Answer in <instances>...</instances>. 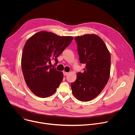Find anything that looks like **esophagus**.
<instances>
[{"label": "esophagus", "instance_id": "1", "mask_svg": "<svg viewBox=\"0 0 135 135\" xmlns=\"http://www.w3.org/2000/svg\"><path fill=\"white\" fill-rule=\"evenodd\" d=\"M63 73H64V76H67V75H68V73L66 72V71H64Z\"/></svg>", "mask_w": 135, "mask_h": 135}]
</instances>
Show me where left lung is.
Listing matches in <instances>:
<instances>
[{"label":"left lung","mask_w":135,"mask_h":135,"mask_svg":"<svg viewBox=\"0 0 135 135\" xmlns=\"http://www.w3.org/2000/svg\"><path fill=\"white\" fill-rule=\"evenodd\" d=\"M80 61L85 65L83 73L77 74L71 88L74 97L88 102L102 91L108 82L110 70V53L102 38L95 34L76 36Z\"/></svg>","instance_id":"1"}]
</instances>
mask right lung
<instances>
[{
    "label": "right lung",
    "mask_w": 135,
    "mask_h": 135,
    "mask_svg": "<svg viewBox=\"0 0 135 135\" xmlns=\"http://www.w3.org/2000/svg\"><path fill=\"white\" fill-rule=\"evenodd\" d=\"M71 36H60L46 31H41L26 42L21 57V67L25 82L36 95L46 98L56 91L62 82L63 73L51 68L49 64L70 44Z\"/></svg>",
    "instance_id": "1"
}]
</instances>
